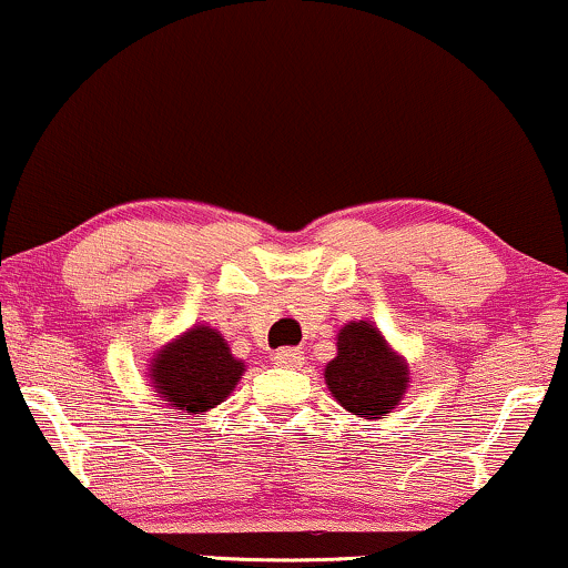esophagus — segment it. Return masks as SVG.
Listing matches in <instances>:
<instances>
[{
	"mask_svg": "<svg viewBox=\"0 0 568 568\" xmlns=\"http://www.w3.org/2000/svg\"><path fill=\"white\" fill-rule=\"evenodd\" d=\"M273 363L282 368H300L305 363V355L295 347H284V349H276V353H273Z\"/></svg>",
	"mask_w": 568,
	"mask_h": 568,
	"instance_id": "1",
	"label": "esophagus"
}]
</instances>
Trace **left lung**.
<instances>
[{"label":"left lung","mask_w":568,"mask_h":568,"mask_svg":"<svg viewBox=\"0 0 568 568\" xmlns=\"http://www.w3.org/2000/svg\"><path fill=\"white\" fill-rule=\"evenodd\" d=\"M324 382L347 413L376 422L400 405L410 387V368L376 324L347 321L337 334V355L324 368Z\"/></svg>","instance_id":"left-lung-1"}]
</instances>
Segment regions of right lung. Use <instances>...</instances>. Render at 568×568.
I'll list each match as a JSON object with an SVG mask.
<instances>
[{
    "mask_svg": "<svg viewBox=\"0 0 568 568\" xmlns=\"http://www.w3.org/2000/svg\"><path fill=\"white\" fill-rule=\"evenodd\" d=\"M244 361L231 355L219 328L194 324L165 342L146 361L152 392L184 416H205L221 405L244 376Z\"/></svg>",
    "mask_w": 568,
    "mask_h": 568,
    "instance_id": "add662e5",
    "label": "right lung"
}]
</instances>
